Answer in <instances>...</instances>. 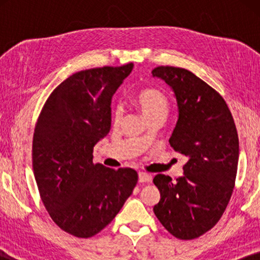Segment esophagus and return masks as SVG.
<instances>
[{
  "label": "esophagus",
  "instance_id": "34e87169",
  "mask_svg": "<svg viewBox=\"0 0 260 260\" xmlns=\"http://www.w3.org/2000/svg\"><path fill=\"white\" fill-rule=\"evenodd\" d=\"M138 181H140V182H150L151 175H149V174L144 172H140L138 173Z\"/></svg>",
  "mask_w": 260,
  "mask_h": 260
}]
</instances>
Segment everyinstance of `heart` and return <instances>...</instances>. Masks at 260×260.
I'll return each mask as SVG.
<instances>
[{"mask_svg": "<svg viewBox=\"0 0 260 260\" xmlns=\"http://www.w3.org/2000/svg\"><path fill=\"white\" fill-rule=\"evenodd\" d=\"M134 103L148 120L158 116L166 117L169 110L168 97L165 94V92L154 87L143 88V90L138 91L134 97ZM120 116H122V110L119 108L113 110L115 122H118Z\"/></svg>", "mask_w": 260, "mask_h": 260, "instance_id": "obj_1", "label": "heart"}]
</instances>
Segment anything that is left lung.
<instances>
[{
  "label": "left lung",
  "mask_w": 260,
  "mask_h": 260,
  "mask_svg": "<svg viewBox=\"0 0 260 260\" xmlns=\"http://www.w3.org/2000/svg\"><path fill=\"white\" fill-rule=\"evenodd\" d=\"M151 73L175 94L179 118L169 143L188 158L176 181L162 174L154 177L161 193L154 213L174 237L195 239L216 225L232 197L239 159L237 127L221 95L190 71L158 66Z\"/></svg>",
  "instance_id": "obj_1"
}]
</instances>
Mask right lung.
Wrapping results in <instances>:
<instances>
[{
    "label": "right lung",
    "mask_w": 260,
    "mask_h": 260,
    "mask_svg": "<svg viewBox=\"0 0 260 260\" xmlns=\"http://www.w3.org/2000/svg\"><path fill=\"white\" fill-rule=\"evenodd\" d=\"M134 63L80 71L52 92L33 136V170L53 221L91 238L118 214L138 181L136 170L93 163V147L111 129V101Z\"/></svg>",
    "instance_id": "obj_1"
}]
</instances>
